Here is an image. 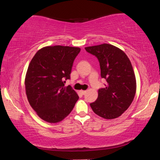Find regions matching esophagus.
Listing matches in <instances>:
<instances>
[{
    "label": "esophagus",
    "instance_id": "esophagus-1",
    "mask_svg": "<svg viewBox=\"0 0 160 160\" xmlns=\"http://www.w3.org/2000/svg\"><path fill=\"white\" fill-rule=\"evenodd\" d=\"M80 94H82V95H84V94H85V93H86V91H85V90H80Z\"/></svg>",
    "mask_w": 160,
    "mask_h": 160
}]
</instances>
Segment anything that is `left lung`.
<instances>
[{"instance_id": "left-lung-1", "label": "left lung", "mask_w": 160, "mask_h": 160, "mask_svg": "<svg viewBox=\"0 0 160 160\" xmlns=\"http://www.w3.org/2000/svg\"><path fill=\"white\" fill-rule=\"evenodd\" d=\"M85 50L97 58L101 76L107 82L98 89L97 99L90 106L101 118H118L129 108L136 94V78L130 60L120 49L106 43L85 48Z\"/></svg>"}]
</instances>
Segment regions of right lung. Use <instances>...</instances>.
Instances as JSON below:
<instances>
[{
    "label": "right lung",
    "mask_w": 160,
    "mask_h": 160,
    "mask_svg": "<svg viewBox=\"0 0 160 160\" xmlns=\"http://www.w3.org/2000/svg\"><path fill=\"white\" fill-rule=\"evenodd\" d=\"M80 48L68 46H48L34 55L25 78L26 94L37 115L48 122L57 123L68 116L79 98L71 85L74 60Z\"/></svg>",
    "instance_id": "add662e5"
}]
</instances>
